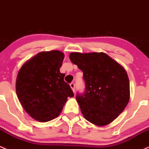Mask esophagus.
<instances>
[{"label":"esophagus","instance_id":"1","mask_svg":"<svg viewBox=\"0 0 149 149\" xmlns=\"http://www.w3.org/2000/svg\"><path fill=\"white\" fill-rule=\"evenodd\" d=\"M70 86L73 92L74 93V91H75V84H74V82H72V83H71L70 84Z\"/></svg>","mask_w":149,"mask_h":149}]
</instances>
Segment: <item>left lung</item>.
Listing matches in <instances>:
<instances>
[{"instance_id": "1", "label": "left lung", "mask_w": 149, "mask_h": 149, "mask_svg": "<svg viewBox=\"0 0 149 149\" xmlns=\"http://www.w3.org/2000/svg\"><path fill=\"white\" fill-rule=\"evenodd\" d=\"M83 72L85 91L76 100L88 121L103 126L123 112L130 100V82L123 66L103 52L70 54Z\"/></svg>"}]
</instances>
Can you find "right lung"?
<instances>
[{"label":"right lung","instance_id":"1","mask_svg":"<svg viewBox=\"0 0 149 149\" xmlns=\"http://www.w3.org/2000/svg\"><path fill=\"white\" fill-rule=\"evenodd\" d=\"M64 54L42 52L24 63L16 81V92L24 110L40 122H47L60 114L68 97L74 96L65 74L60 72Z\"/></svg>","mask_w":149,"mask_h":149}]
</instances>
